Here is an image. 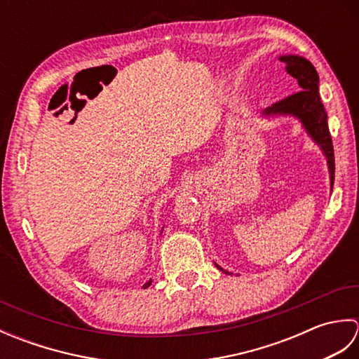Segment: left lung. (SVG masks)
<instances>
[{"mask_svg": "<svg viewBox=\"0 0 359 359\" xmlns=\"http://www.w3.org/2000/svg\"><path fill=\"white\" fill-rule=\"evenodd\" d=\"M279 62L285 65L287 74L292 75L297 80L301 90L293 95H290L284 100L274 103L269 108H265L262 116L264 117H294L301 121L302 128L306 129L309 137L313 140L319 149L325 156L327 166H329L330 174V189H333L334 180V154H333V143L332 135L327 125V112L324 104L319 97V75L307 58L301 55H280ZM219 270H222L225 274H231L230 271L224 270L222 266L216 264Z\"/></svg>", "mask_w": 359, "mask_h": 359, "instance_id": "left-lung-1", "label": "left lung"}]
</instances>
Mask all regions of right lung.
Listing matches in <instances>:
<instances>
[{
	"instance_id": "1",
	"label": "right lung",
	"mask_w": 359,
	"mask_h": 359,
	"mask_svg": "<svg viewBox=\"0 0 359 359\" xmlns=\"http://www.w3.org/2000/svg\"><path fill=\"white\" fill-rule=\"evenodd\" d=\"M151 282H152V280H151V279H149V280H148V282H147V284H144V285H143V288H148V287H149V285H151Z\"/></svg>"
}]
</instances>
